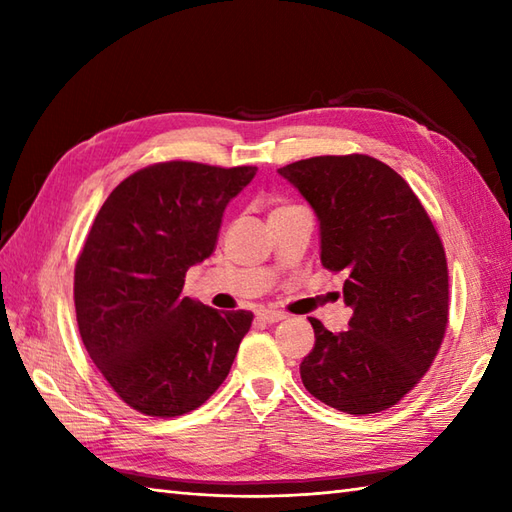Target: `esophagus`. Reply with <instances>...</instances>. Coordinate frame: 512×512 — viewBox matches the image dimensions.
I'll list each match as a JSON object with an SVG mask.
<instances>
[{"label": "esophagus", "instance_id": "1", "mask_svg": "<svg viewBox=\"0 0 512 512\" xmlns=\"http://www.w3.org/2000/svg\"><path fill=\"white\" fill-rule=\"evenodd\" d=\"M257 319H262L264 323H277V321H284L286 314L277 310H257Z\"/></svg>", "mask_w": 512, "mask_h": 512}]
</instances>
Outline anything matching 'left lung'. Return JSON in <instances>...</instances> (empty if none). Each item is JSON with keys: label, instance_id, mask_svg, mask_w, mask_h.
Returning <instances> with one entry per match:
<instances>
[{"label": "left lung", "instance_id": "1", "mask_svg": "<svg viewBox=\"0 0 512 512\" xmlns=\"http://www.w3.org/2000/svg\"><path fill=\"white\" fill-rule=\"evenodd\" d=\"M279 176L317 213L321 264L345 275L354 312L345 332L310 317L303 385L352 416L394 407L427 374L447 332L449 270L436 226L402 176L372 156H317Z\"/></svg>", "mask_w": 512, "mask_h": 512}]
</instances>
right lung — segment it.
<instances>
[{
  "instance_id": "right-lung-1",
  "label": "right lung",
  "mask_w": 512,
  "mask_h": 512,
  "mask_svg": "<svg viewBox=\"0 0 512 512\" xmlns=\"http://www.w3.org/2000/svg\"><path fill=\"white\" fill-rule=\"evenodd\" d=\"M255 173L158 162L118 184L94 217L74 266L76 323L103 378L145 416L198 409L231 372L253 312H217L182 288Z\"/></svg>"
}]
</instances>
